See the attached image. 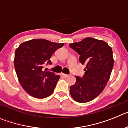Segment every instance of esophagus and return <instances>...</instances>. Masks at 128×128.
<instances>
[{
    "instance_id": "1",
    "label": "esophagus",
    "mask_w": 128,
    "mask_h": 128,
    "mask_svg": "<svg viewBox=\"0 0 128 128\" xmlns=\"http://www.w3.org/2000/svg\"><path fill=\"white\" fill-rule=\"evenodd\" d=\"M62 76L63 77V78H67V77H68V75H67V74H63V73H62Z\"/></svg>"
}]
</instances>
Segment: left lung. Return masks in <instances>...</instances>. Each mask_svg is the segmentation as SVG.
Masks as SVG:
<instances>
[{"mask_svg":"<svg viewBox=\"0 0 128 128\" xmlns=\"http://www.w3.org/2000/svg\"><path fill=\"white\" fill-rule=\"evenodd\" d=\"M69 46L80 54L81 64L86 65L84 76H76L70 93L77 102H89L103 91L109 80L114 63L112 49L105 42L90 37Z\"/></svg>","mask_w":128,"mask_h":128,"instance_id":"left-lung-1","label":"left lung"}]
</instances>
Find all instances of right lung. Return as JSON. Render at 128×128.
Instances as JSON below:
<instances>
[{"label": "right lung", "mask_w": 128, "mask_h": 128, "mask_svg": "<svg viewBox=\"0 0 128 128\" xmlns=\"http://www.w3.org/2000/svg\"><path fill=\"white\" fill-rule=\"evenodd\" d=\"M64 44L44 39L25 42L15 50L14 65L20 84L30 96L44 99L50 96L60 76L44 70V64H51L53 53Z\"/></svg>", "instance_id": "1"}]
</instances>
